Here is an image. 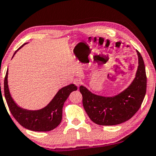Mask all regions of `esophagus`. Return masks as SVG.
<instances>
[{"label":"esophagus","instance_id":"obj_1","mask_svg":"<svg viewBox=\"0 0 156 156\" xmlns=\"http://www.w3.org/2000/svg\"><path fill=\"white\" fill-rule=\"evenodd\" d=\"M73 83L75 84V86L79 87L80 85V80H79V79H75V80H74V81H73Z\"/></svg>","mask_w":156,"mask_h":156}]
</instances>
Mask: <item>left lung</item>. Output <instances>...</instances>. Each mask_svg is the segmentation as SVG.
<instances>
[{"instance_id":"left-lung-1","label":"left lung","mask_w":156,"mask_h":156,"mask_svg":"<svg viewBox=\"0 0 156 156\" xmlns=\"http://www.w3.org/2000/svg\"><path fill=\"white\" fill-rule=\"evenodd\" d=\"M136 77L128 88L112 97L94 94L81 86L83 106L89 118L100 125H116L128 121L140 109L147 90V76L143 57L138 51Z\"/></svg>"}]
</instances>
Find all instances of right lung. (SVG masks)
I'll use <instances>...</instances> for the list:
<instances>
[{
  "label": "right lung",
  "instance_id": "1",
  "mask_svg": "<svg viewBox=\"0 0 156 156\" xmlns=\"http://www.w3.org/2000/svg\"><path fill=\"white\" fill-rule=\"evenodd\" d=\"M24 44L26 43L15 51L13 57ZM7 76L8 70L4 81L5 97L11 113L19 124L27 129L35 132H48L58 126L62 121L64 102L71 92L77 90L75 84H70L60 89L45 108L39 110H28L18 106L11 97L7 84Z\"/></svg>",
  "mask_w": 156,
  "mask_h": 156
}]
</instances>
